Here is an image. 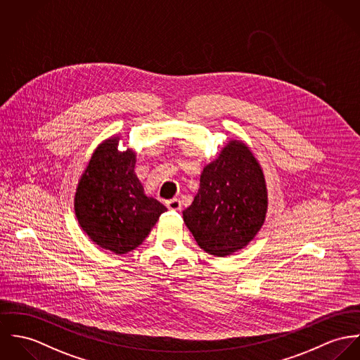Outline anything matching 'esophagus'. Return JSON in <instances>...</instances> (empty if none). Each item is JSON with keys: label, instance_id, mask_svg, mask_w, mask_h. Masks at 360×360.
<instances>
[{"label": "esophagus", "instance_id": "obj_1", "mask_svg": "<svg viewBox=\"0 0 360 360\" xmlns=\"http://www.w3.org/2000/svg\"><path fill=\"white\" fill-rule=\"evenodd\" d=\"M165 204L169 210H181V200L179 199L168 200Z\"/></svg>", "mask_w": 360, "mask_h": 360}]
</instances>
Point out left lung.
Returning a JSON list of instances; mask_svg holds the SVG:
<instances>
[{
    "label": "left lung",
    "mask_w": 360,
    "mask_h": 360,
    "mask_svg": "<svg viewBox=\"0 0 360 360\" xmlns=\"http://www.w3.org/2000/svg\"><path fill=\"white\" fill-rule=\"evenodd\" d=\"M268 192L262 168L250 148L231 141L204 167L193 202L182 212L200 248L226 257L245 247L264 225Z\"/></svg>",
    "instance_id": "8db88e82"
}]
</instances>
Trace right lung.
<instances>
[{"label":"right lung","mask_w":360,"mask_h":360,"mask_svg":"<svg viewBox=\"0 0 360 360\" xmlns=\"http://www.w3.org/2000/svg\"><path fill=\"white\" fill-rule=\"evenodd\" d=\"M119 136L101 143L81 175L75 211L89 239L115 254L135 250L167 208L148 198L134 168L136 155L120 152Z\"/></svg>","instance_id":"right-lung-1"}]
</instances>
